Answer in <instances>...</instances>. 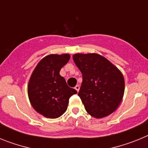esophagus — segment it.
<instances>
[{"label": "esophagus", "instance_id": "obj_1", "mask_svg": "<svg viewBox=\"0 0 148 148\" xmlns=\"http://www.w3.org/2000/svg\"><path fill=\"white\" fill-rule=\"evenodd\" d=\"M75 89L77 90V92H78V91H79V89H80V86H79V85H76L75 87Z\"/></svg>", "mask_w": 148, "mask_h": 148}]
</instances>
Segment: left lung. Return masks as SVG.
Returning a JSON list of instances; mask_svg holds the SVG:
<instances>
[{
  "label": "left lung",
  "instance_id": "obj_1",
  "mask_svg": "<svg viewBox=\"0 0 148 148\" xmlns=\"http://www.w3.org/2000/svg\"><path fill=\"white\" fill-rule=\"evenodd\" d=\"M82 74L78 95L86 111L94 118L109 116L118 108L125 92V79L118 68L96 53L73 55Z\"/></svg>",
  "mask_w": 148,
  "mask_h": 148
}]
</instances>
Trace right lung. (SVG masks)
I'll use <instances>...</instances> for the list:
<instances>
[{
	"mask_svg": "<svg viewBox=\"0 0 148 148\" xmlns=\"http://www.w3.org/2000/svg\"><path fill=\"white\" fill-rule=\"evenodd\" d=\"M70 58L69 54H52L40 60L28 84V95L32 108L47 118L56 119L65 113L69 99L77 93L67 86L59 74Z\"/></svg>",
	"mask_w": 148,
	"mask_h": 148,
	"instance_id": "add662e5",
	"label": "right lung"
}]
</instances>
